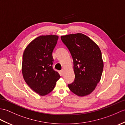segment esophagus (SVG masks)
Segmentation results:
<instances>
[{
    "instance_id": "obj_1",
    "label": "esophagus",
    "mask_w": 125,
    "mask_h": 125,
    "mask_svg": "<svg viewBox=\"0 0 125 125\" xmlns=\"http://www.w3.org/2000/svg\"><path fill=\"white\" fill-rule=\"evenodd\" d=\"M64 69H62L61 70V73H62V75H63V73H64Z\"/></svg>"
}]
</instances>
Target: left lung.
I'll list each match as a JSON object with an SVG mask.
<instances>
[{"label":"left lung","instance_id":"obj_1","mask_svg":"<svg viewBox=\"0 0 125 125\" xmlns=\"http://www.w3.org/2000/svg\"><path fill=\"white\" fill-rule=\"evenodd\" d=\"M62 42L73 61L74 82L68 84L70 90L79 96L89 95L99 83L103 69L99 47L88 37L78 33L63 36Z\"/></svg>","mask_w":125,"mask_h":125}]
</instances>
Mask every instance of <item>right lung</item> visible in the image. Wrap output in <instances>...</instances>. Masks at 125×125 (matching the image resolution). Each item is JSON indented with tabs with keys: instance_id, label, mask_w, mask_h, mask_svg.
Instances as JSON below:
<instances>
[{
	"instance_id": "obj_1",
	"label": "right lung",
	"mask_w": 125,
	"mask_h": 125,
	"mask_svg": "<svg viewBox=\"0 0 125 125\" xmlns=\"http://www.w3.org/2000/svg\"><path fill=\"white\" fill-rule=\"evenodd\" d=\"M59 37L41 36L33 40L23 54L22 71L27 85L40 96L54 89L60 76L53 69L52 53Z\"/></svg>"
}]
</instances>
